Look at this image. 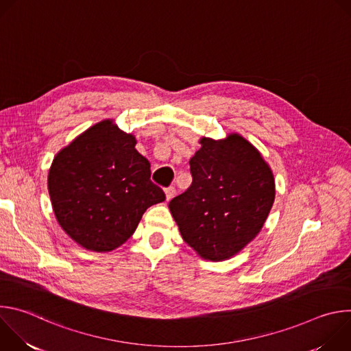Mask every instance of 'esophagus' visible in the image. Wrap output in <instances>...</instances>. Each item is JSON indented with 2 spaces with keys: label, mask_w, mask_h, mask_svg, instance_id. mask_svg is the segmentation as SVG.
I'll list each match as a JSON object with an SVG mask.
<instances>
[{
  "label": "esophagus",
  "mask_w": 351,
  "mask_h": 351,
  "mask_svg": "<svg viewBox=\"0 0 351 351\" xmlns=\"http://www.w3.org/2000/svg\"><path fill=\"white\" fill-rule=\"evenodd\" d=\"M175 193H176V190H175V187H173V186H171V187L165 189V197H167V202H169V199H172V198H173Z\"/></svg>",
  "instance_id": "esophagus-1"
}]
</instances>
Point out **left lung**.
<instances>
[{"mask_svg": "<svg viewBox=\"0 0 351 351\" xmlns=\"http://www.w3.org/2000/svg\"><path fill=\"white\" fill-rule=\"evenodd\" d=\"M190 160L191 186L171 199L183 240L204 260L234 257L261 232L275 202V178L258 149L239 133L202 137Z\"/></svg>", "mask_w": 351, "mask_h": 351, "instance_id": "8db88e82", "label": "left lung"}]
</instances>
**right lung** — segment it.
Listing matches in <instances>:
<instances>
[{
  "mask_svg": "<svg viewBox=\"0 0 351 351\" xmlns=\"http://www.w3.org/2000/svg\"><path fill=\"white\" fill-rule=\"evenodd\" d=\"M136 137L104 119L61 148L47 186L56 218L79 245L108 253L136 230L148 207L165 199Z\"/></svg>",
  "mask_w": 351,
  "mask_h": 351,
  "instance_id": "right-lung-1",
  "label": "right lung"
}]
</instances>
